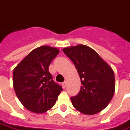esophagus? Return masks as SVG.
Listing matches in <instances>:
<instances>
[{
    "mask_svg": "<svg viewBox=\"0 0 130 130\" xmlns=\"http://www.w3.org/2000/svg\"><path fill=\"white\" fill-rule=\"evenodd\" d=\"M62 87H63V88H66V87H67V82H64L62 83Z\"/></svg>",
    "mask_w": 130,
    "mask_h": 130,
    "instance_id": "1",
    "label": "esophagus"
}]
</instances>
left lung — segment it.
Instances as JSON below:
<instances>
[{
	"instance_id": "left-lung-1",
	"label": "left lung",
	"mask_w": 130,
	"mask_h": 130,
	"mask_svg": "<svg viewBox=\"0 0 130 130\" xmlns=\"http://www.w3.org/2000/svg\"><path fill=\"white\" fill-rule=\"evenodd\" d=\"M76 66L81 78L78 94L71 98L76 110L93 115L108 105L115 92V77L112 68L92 48L85 45L62 49Z\"/></svg>"
}]
</instances>
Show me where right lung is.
I'll use <instances>...</instances> for the list:
<instances>
[{"mask_svg": "<svg viewBox=\"0 0 130 130\" xmlns=\"http://www.w3.org/2000/svg\"><path fill=\"white\" fill-rule=\"evenodd\" d=\"M59 52L57 48L42 46L32 50L14 68V91L27 110L36 113L47 111L62 91L48 71L50 63Z\"/></svg>", "mask_w": 130, "mask_h": 130, "instance_id": "add662e5", "label": "right lung"}]
</instances>
